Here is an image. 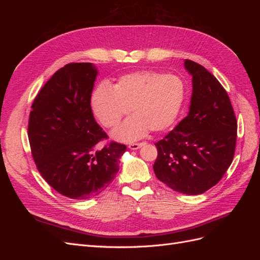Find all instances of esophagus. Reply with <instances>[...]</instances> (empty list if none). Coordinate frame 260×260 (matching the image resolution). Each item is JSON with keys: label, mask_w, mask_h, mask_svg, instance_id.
<instances>
[{"label": "esophagus", "mask_w": 260, "mask_h": 260, "mask_svg": "<svg viewBox=\"0 0 260 260\" xmlns=\"http://www.w3.org/2000/svg\"><path fill=\"white\" fill-rule=\"evenodd\" d=\"M144 143L143 142H141V143H131V144H129V148L130 149H138V148H140L141 146H142Z\"/></svg>", "instance_id": "34e87169"}]
</instances>
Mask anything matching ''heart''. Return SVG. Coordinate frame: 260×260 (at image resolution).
I'll use <instances>...</instances> for the list:
<instances>
[{"instance_id":"b5f03b06","label":"heart","mask_w":260,"mask_h":260,"mask_svg":"<svg viewBox=\"0 0 260 260\" xmlns=\"http://www.w3.org/2000/svg\"><path fill=\"white\" fill-rule=\"evenodd\" d=\"M184 100V84L175 75L136 72L118 79L114 88L101 83L94 90L91 107L105 128L114 129L132 109L133 117L116 129L113 137L122 142L143 138L148 130L162 131L174 123Z\"/></svg>"}]
</instances>
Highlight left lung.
I'll use <instances>...</instances> for the list:
<instances>
[{"instance_id":"left-lung-1","label":"left lung","mask_w":260,"mask_h":260,"mask_svg":"<svg viewBox=\"0 0 260 260\" xmlns=\"http://www.w3.org/2000/svg\"><path fill=\"white\" fill-rule=\"evenodd\" d=\"M188 115L155 143L156 177L172 190L199 195L216 185L233 160L238 121L226 91L216 77L193 60Z\"/></svg>"}]
</instances>
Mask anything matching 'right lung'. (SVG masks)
<instances>
[{
    "label": "right lung",
    "instance_id": "1",
    "mask_svg": "<svg viewBox=\"0 0 260 260\" xmlns=\"http://www.w3.org/2000/svg\"><path fill=\"white\" fill-rule=\"evenodd\" d=\"M96 75L91 62L65 65L42 86L29 115L28 138L39 172L55 191L73 200L104 191L127 149L114 141L96 149L108 139L91 108Z\"/></svg>",
    "mask_w": 260,
    "mask_h": 260
}]
</instances>
